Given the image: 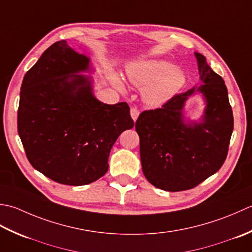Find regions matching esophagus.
Masks as SVG:
<instances>
[{"mask_svg":"<svg viewBox=\"0 0 252 252\" xmlns=\"http://www.w3.org/2000/svg\"><path fill=\"white\" fill-rule=\"evenodd\" d=\"M130 116L133 122H136L138 116H139V111H138L137 109H135V107H132V109L130 110Z\"/></svg>","mask_w":252,"mask_h":252,"instance_id":"obj_1","label":"esophagus"}]
</instances>
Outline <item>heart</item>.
<instances>
[{
	"mask_svg": "<svg viewBox=\"0 0 252 252\" xmlns=\"http://www.w3.org/2000/svg\"><path fill=\"white\" fill-rule=\"evenodd\" d=\"M125 76L131 85L142 89L143 102L152 107L167 103L186 83L184 70L163 59L130 62L126 65ZM109 77L113 86L120 91H125V85L116 71L110 70Z\"/></svg>",
	"mask_w": 252,
	"mask_h": 252,
	"instance_id": "1",
	"label": "heart"
}]
</instances>
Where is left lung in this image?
<instances>
[{
  "label": "left lung",
  "instance_id": "8db88e82",
  "mask_svg": "<svg viewBox=\"0 0 252 252\" xmlns=\"http://www.w3.org/2000/svg\"><path fill=\"white\" fill-rule=\"evenodd\" d=\"M194 58L200 85L175 95L162 109L142 112L136 122L143 175L162 190L196 187L217 173L227 156L234 128L227 88L202 54L194 52ZM194 95L205 103L198 121L184 115L186 102Z\"/></svg>",
  "mask_w": 252,
  "mask_h": 252
}]
</instances>
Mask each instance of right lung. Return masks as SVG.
Segmentation results:
<instances>
[{
  "instance_id": "1",
  "label": "right lung",
  "mask_w": 252,
  "mask_h": 252,
  "mask_svg": "<svg viewBox=\"0 0 252 252\" xmlns=\"http://www.w3.org/2000/svg\"><path fill=\"white\" fill-rule=\"evenodd\" d=\"M89 56L65 40L47 49L26 73L17 128L28 161L52 181L83 186L109 169L110 151L133 121L125 102L105 104L94 94Z\"/></svg>"
}]
</instances>
